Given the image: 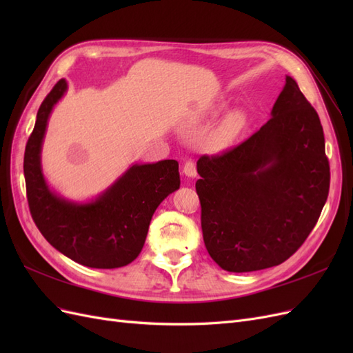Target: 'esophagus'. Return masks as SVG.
<instances>
[{
  "label": "esophagus",
  "instance_id": "1",
  "mask_svg": "<svg viewBox=\"0 0 353 353\" xmlns=\"http://www.w3.org/2000/svg\"><path fill=\"white\" fill-rule=\"evenodd\" d=\"M183 172H184L188 178H196V175H197V169H196L194 160H187V162L184 163Z\"/></svg>",
  "mask_w": 353,
  "mask_h": 353
}]
</instances>
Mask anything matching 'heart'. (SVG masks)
<instances>
[{"instance_id":"obj_1","label":"heart","mask_w":353,"mask_h":353,"mask_svg":"<svg viewBox=\"0 0 353 353\" xmlns=\"http://www.w3.org/2000/svg\"><path fill=\"white\" fill-rule=\"evenodd\" d=\"M243 123H244V117H243L241 113L232 114L230 119L225 122V125L222 126V130L216 134L215 143L218 145L230 144L234 140V137H236L239 134V131L241 130Z\"/></svg>"}]
</instances>
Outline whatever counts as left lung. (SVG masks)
Returning a JSON list of instances; mask_svg holds the SVG:
<instances>
[{
    "mask_svg": "<svg viewBox=\"0 0 353 353\" xmlns=\"http://www.w3.org/2000/svg\"><path fill=\"white\" fill-rule=\"evenodd\" d=\"M203 240L222 270L280 265L301 248L330 190L323 125L293 78L248 140L197 160Z\"/></svg>",
    "mask_w": 353,
    "mask_h": 353,
    "instance_id": "1",
    "label": "left lung"
}]
</instances>
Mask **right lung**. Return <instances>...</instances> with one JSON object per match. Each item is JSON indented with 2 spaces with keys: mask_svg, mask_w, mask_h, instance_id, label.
I'll use <instances>...</instances> for the list:
<instances>
[{
  "mask_svg": "<svg viewBox=\"0 0 353 353\" xmlns=\"http://www.w3.org/2000/svg\"><path fill=\"white\" fill-rule=\"evenodd\" d=\"M68 90L60 79L42 101L23 159L29 210L42 236L60 253L90 268L112 270L140 254L154 210L179 188L176 160L134 165L90 203H73L48 188L41 147L54 104Z\"/></svg>",
  "mask_w": 353,
  "mask_h": 353,
  "instance_id": "1",
  "label": "right lung"
}]
</instances>
